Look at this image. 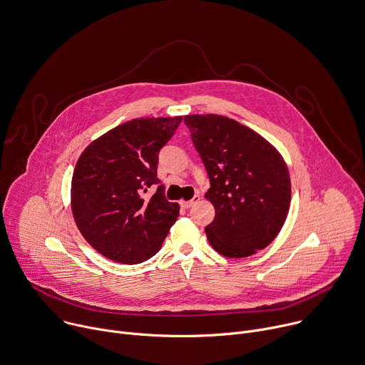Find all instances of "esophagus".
<instances>
[{"mask_svg": "<svg viewBox=\"0 0 365 365\" xmlns=\"http://www.w3.org/2000/svg\"><path fill=\"white\" fill-rule=\"evenodd\" d=\"M200 201V195H194L192 197V200H190V201H181L180 204H181V207L182 208H191L195 202H198Z\"/></svg>", "mask_w": 365, "mask_h": 365, "instance_id": "obj_1", "label": "esophagus"}]
</instances>
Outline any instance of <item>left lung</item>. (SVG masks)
I'll list each match as a JSON object with an SVG mask.
<instances>
[{"mask_svg":"<svg viewBox=\"0 0 365 365\" xmlns=\"http://www.w3.org/2000/svg\"><path fill=\"white\" fill-rule=\"evenodd\" d=\"M184 122L210 178L211 247L236 259L257 253L274 240L289 212L284 160L263 136L227 116L187 115Z\"/></svg>","mask_w":365,"mask_h":365,"instance_id":"obj_1","label":"left lung"}]
</instances>
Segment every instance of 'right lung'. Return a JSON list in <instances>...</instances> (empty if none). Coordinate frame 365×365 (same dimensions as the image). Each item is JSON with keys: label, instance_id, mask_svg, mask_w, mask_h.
<instances>
[{"label": "right lung", "instance_id": "add662e5", "mask_svg": "<svg viewBox=\"0 0 365 365\" xmlns=\"http://www.w3.org/2000/svg\"><path fill=\"white\" fill-rule=\"evenodd\" d=\"M182 116L128 120L89 143L71 178V212L86 242L123 264L148 260L161 249L180 214L157 178L158 154ZM154 183L156 194L143 192Z\"/></svg>", "mask_w": 365, "mask_h": 365}]
</instances>
